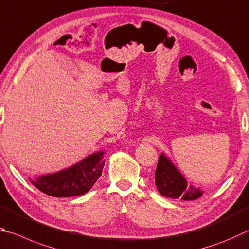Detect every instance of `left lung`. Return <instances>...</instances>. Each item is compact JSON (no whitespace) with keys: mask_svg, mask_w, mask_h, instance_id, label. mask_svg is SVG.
<instances>
[{"mask_svg":"<svg viewBox=\"0 0 249 249\" xmlns=\"http://www.w3.org/2000/svg\"><path fill=\"white\" fill-rule=\"evenodd\" d=\"M155 180L161 195L172 199L189 201L196 200L203 195L199 187L187 183V179L164 153L159 157Z\"/></svg>","mask_w":249,"mask_h":249,"instance_id":"1","label":"left lung"}]
</instances>
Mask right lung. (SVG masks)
Instances as JSON below:
<instances>
[{"label": "right lung", "instance_id": "obj_1", "mask_svg": "<svg viewBox=\"0 0 249 249\" xmlns=\"http://www.w3.org/2000/svg\"><path fill=\"white\" fill-rule=\"evenodd\" d=\"M105 151L86 157L78 163L55 173L40 175L30 179L39 191L53 197H74L88 193L101 176L105 166Z\"/></svg>", "mask_w": 249, "mask_h": 249}]
</instances>
